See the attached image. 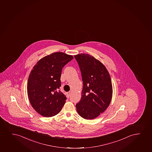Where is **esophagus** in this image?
Returning a JSON list of instances; mask_svg holds the SVG:
<instances>
[{"label": "esophagus", "mask_w": 152, "mask_h": 152, "mask_svg": "<svg viewBox=\"0 0 152 152\" xmlns=\"http://www.w3.org/2000/svg\"><path fill=\"white\" fill-rule=\"evenodd\" d=\"M66 94H67V96L68 98H69L70 95V93L69 92H67Z\"/></svg>", "instance_id": "1"}]
</instances>
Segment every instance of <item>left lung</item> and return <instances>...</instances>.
Here are the masks:
<instances>
[{
    "label": "left lung",
    "instance_id": "8db88e82",
    "mask_svg": "<svg viewBox=\"0 0 152 152\" xmlns=\"http://www.w3.org/2000/svg\"><path fill=\"white\" fill-rule=\"evenodd\" d=\"M81 70L83 90L76 104L77 112L85 119H94L106 110L113 94L112 81L103 64L88 54L75 56Z\"/></svg>",
    "mask_w": 152,
    "mask_h": 152
}]
</instances>
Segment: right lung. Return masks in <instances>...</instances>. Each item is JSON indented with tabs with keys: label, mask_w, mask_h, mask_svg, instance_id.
I'll return each instance as SVG.
<instances>
[{
	"label": "right lung",
	"mask_w": 152,
	"mask_h": 152,
	"mask_svg": "<svg viewBox=\"0 0 152 152\" xmlns=\"http://www.w3.org/2000/svg\"><path fill=\"white\" fill-rule=\"evenodd\" d=\"M73 58L54 52L40 59L29 75L27 92L33 108L40 115L51 117L59 113L67 98L60 91L63 68Z\"/></svg>",
	"instance_id": "right-lung-1"
}]
</instances>
